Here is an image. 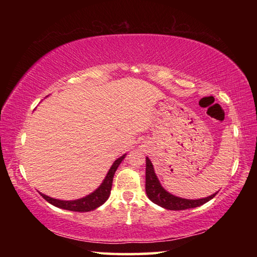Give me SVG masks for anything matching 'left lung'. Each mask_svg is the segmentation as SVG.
Instances as JSON below:
<instances>
[{"label":"left lung","instance_id":"8db88e82","mask_svg":"<svg viewBox=\"0 0 257 257\" xmlns=\"http://www.w3.org/2000/svg\"><path fill=\"white\" fill-rule=\"evenodd\" d=\"M146 192L147 195H148V198L154 202V203L165 207L167 210L172 211L193 209V207L200 206L212 200L217 193L216 192L210 196H206V198L199 200H188L172 195L161 187L159 180H158L155 173L154 166H152V163L148 157L146 158Z\"/></svg>","mask_w":257,"mask_h":257}]
</instances>
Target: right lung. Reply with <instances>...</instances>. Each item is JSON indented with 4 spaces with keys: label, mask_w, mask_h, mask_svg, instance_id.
I'll return each instance as SVG.
<instances>
[{
    "label": "right lung",
    "mask_w": 257,
    "mask_h": 257,
    "mask_svg": "<svg viewBox=\"0 0 257 257\" xmlns=\"http://www.w3.org/2000/svg\"><path fill=\"white\" fill-rule=\"evenodd\" d=\"M124 157L125 155L121 156L112 163L111 168L109 169L107 176L105 180H103V182L99 185V188H98L96 191H94L92 193H90L89 195L85 196V198L74 200V201H62V200L50 198V196H47L43 193H40V194L48 202V203L53 204L54 206L61 207V209H64V210L74 211V212H89V211L95 210L98 206H100L101 204L105 203L107 199L109 198V195H110L114 172H116L117 168L124 159Z\"/></svg>",
    "instance_id": "obj_1"
}]
</instances>
